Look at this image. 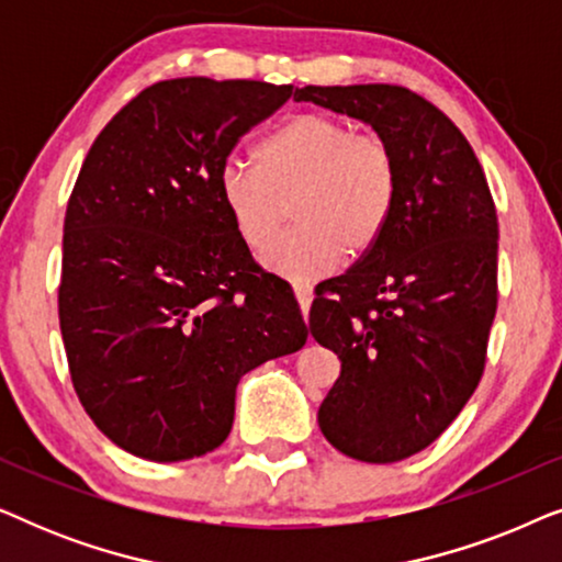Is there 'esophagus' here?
Here are the masks:
<instances>
[{"mask_svg": "<svg viewBox=\"0 0 562 562\" xmlns=\"http://www.w3.org/2000/svg\"><path fill=\"white\" fill-rule=\"evenodd\" d=\"M294 294H296L299 310H302L304 319H306V314H310V306H312V286H310V283H296Z\"/></svg>", "mask_w": 562, "mask_h": 562, "instance_id": "esophagus-1", "label": "esophagus"}]
</instances>
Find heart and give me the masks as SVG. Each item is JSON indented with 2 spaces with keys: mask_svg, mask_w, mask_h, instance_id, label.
<instances>
[{
  "mask_svg": "<svg viewBox=\"0 0 562 562\" xmlns=\"http://www.w3.org/2000/svg\"><path fill=\"white\" fill-rule=\"evenodd\" d=\"M252 166L227 164L217 194L250 250L266 248L294 206L296 227L260 263L286 281H312L340 258L366 256L386 233L402 199V164L386 137L356 133L327 112L283 120L252 150Z\"/></svg>",
  "mask_w": 562,
  "mask_h": 562,
  "instance_id": "heart-1",
  "label": "heart"
}]
</instances>
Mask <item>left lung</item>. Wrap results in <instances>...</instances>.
Listing matches in <instances>:
<instances>
[{
  "mask_svg": "<svg viewBox=\"0 0 562 562\" xmlns=\"http://www.w3.org/2000/svg\"><path fill=\"white\" fill-rule=\"evenodd\" d=\"M296 102L348 114L394 145L402 199L379 243L317 286L310 329L340 358L319 406L329 445L396 463L452 425L486 366L498 220L471 143L425 97L391 83L304 87Z\"/></svg>",
  "mask_w": 562,
  "mask_h": 562,
  "instance_id": "left-lung-1",
  "label": "left lung"
}]
</instances>
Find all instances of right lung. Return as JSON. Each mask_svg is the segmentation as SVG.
I'll use <instances>...</instances> for the list:
<instances>
[{
    "label": "right lung",
    "mask_w": 562,
    "mask_h": 562,
    "mask_svg": "<svg viewBox=\"0 0 562 562\" xmlns=\"http://www.w3.org/2000/svg\"><path fill=\"white\" fill-rule=\"evenodd\" d=\"M291 87L158 81L87 153L64 220L60 335L79 402L137 458H199L227 440L235 389L306 342L294 291L256 266L220 204L237 140Z\"/></svg>",
    "instance_id": "right-lung-1"
}]
</instances>
